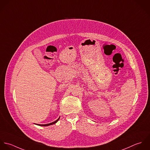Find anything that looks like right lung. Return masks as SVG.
<instances>
[{
  "label": "right lung",
  "instance_id": "right-lung-1",
  "mask_svg": "<svg viewBox=\"0 0 150 150\" xmlns=\"http://www.w3.org/2000/svg\"><path fill=\"white\" fill-rule=\"evenodd\" d=\"M60 119V117L57 119V120H55L54 122H52V123H48V124H45V125H40V124H39V125H39V126H49V125H53V124H54V123H56Z\"/></svg>",
  "mask_w": 150,
  "mask_h": 150
}]
</instances>
